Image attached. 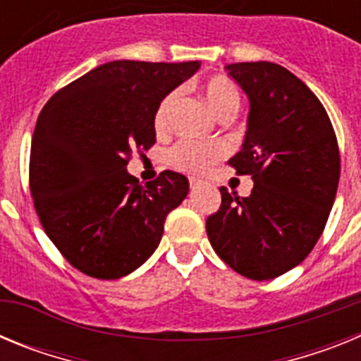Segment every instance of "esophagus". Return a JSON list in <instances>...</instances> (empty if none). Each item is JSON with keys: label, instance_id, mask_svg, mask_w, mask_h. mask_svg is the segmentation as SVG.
<instances>
[{"label": "esophagus", "instance_id": "obj_1", "mask_svg": "<svg viewBox=\"0 0 361 361\" xmlns=\"http://www.w3.org/2000/svg\"><path fill=\"white\" fill-rule=\"evenodd\" d=\"M200 184H202V180H199V178H193V177L190 178V186H191V190H195V188H199Z\"/></svg>", "mask_w": 361, "mask_h": 361}]
</instances>
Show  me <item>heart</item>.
<instances>
[{"label":"heart","mask_w":361,"mask_h":361,"mask_svg":"<svg viewBox=\"0 0 361 361\" xmlns=\"http://www.w3.org/2000/svg\"><path fill=\"white\" fill-rule=\"evenodd\" d=\"M202 94L208 101L209 108L215 111V116L224 119V117H233L240 106V94L238 88L233 85L229 79L222 75H213L202 82ZM177 92H170L159 103L155 116H153V126L157 132H162L168 126L170 121V111L173 106ZM224 157V146L219 142H193V141H180L171 146L168 152V162L173 168L180 171H190V173H199L204 171L208 166Z\"/></svg>","instance_id":"1"}]
</instances>
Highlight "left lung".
<instances>
[{
	"label": "left lung",
	"instance_id": "8db88e82",
	"mask_svg": "<svg viewBox=\"0 0 361 361\" xmlns=\"http://www.w3.org/2000/svg\"><path fill=\"white\" fill-rule=\"evenodd\" d=\"M226 70L250 99L244 145L228 162L255 186L250 197L220 188L206 231L233 271L271 280L304 262L324 231L340 180L338 141L324 104L288 68L257 61Z\"/></svg>",
	"mask_w": 361,
	"mask_h": 361
}]
</instances>
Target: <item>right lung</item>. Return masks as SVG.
Wrapping results in <instances>:
<instances>
[{
	"label": "right lung",
	"mask_w": 361,
	"mask_h": 361,
	"mask_svg": "<svg viewBox=\"0 0 361 361\" xmlns=\"http://www.w3.org/2000/svg\"><path fill=\"white\" fill-rule=\"evenodd\" d=\"M199 61H111L49 99L30 146V193L63 257L94 279L130 275L157 250L164 220L190 183L166 170L145 186L126 171L132 152L155 145L159 103Z\"/></svg>",
	"instance_id": "add662e5"
}]
</instances>
